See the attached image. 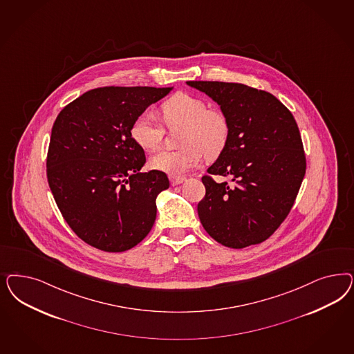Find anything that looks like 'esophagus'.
Here are the masks:
<instances>
[{"label":"esophagus","mask_w":354,"mask_h":354,"mask_svg":"<svg viewBox=\"0 0 354 354\" xmlns=\"http://www.w3.org/2000/svg\"><path fill=\"white\" fill-rule=\"evenodd\" d=\"M169 178H171V183L173 186L180 185V183H183L185 181L183 176H169Z\"/></svg>","instance_id":"34e87169"}]
</instances>
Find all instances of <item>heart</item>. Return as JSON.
I'll list each match as a JSON object with an SVG mask.
<instances>
[{"label": "heart", "mask_w": 354, "mask_h": 354, "mask_svg": "<svg viewBox=\"0 0 354 354\" xmlns=\"http://www.w3.org/2000/svg\"><path fill=\"white\" fill-rule=\"evenodd\" d=\"M160 114L168 129L183 127L180 137L183 147L153 155L149 160L153 169L178 176L199 165L205 153L208 159H215L228 146L232 133L228 114L208 106L202 97L178 92L161 104ZM130 134L138 146L155 151L161 146L164 127L153 113L146 111L134 120Z\"/></svg>", "instance_id": "heart-1"}]
</instances>
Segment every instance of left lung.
Wrapping results in <instances>:
<instances>
[{"mask_svg": "<svg viewBox=\"0 0 354 354\" xmlns=\"http://www.w3.org/2000/svg\"><path fill=\"white\" fill-rule=\"evenodd\" d=\"M228 114V146L202 177L198 215L218 243L242 249L270 239L289 215L306 173L296 120L272 93L242 83L189 80ZM214 175L229 176L216 183Z\"/></svg>", "mask_w": 354, "mask_h": 354, "instance_id": "1", "label": "left lung"}]
</instances>
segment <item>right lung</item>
Wrapping results in <instances>:
<instances>
[{"label":"right lung","mask_w":354,"mask_h":354,"mask_svg":"<svg viewBox=\"0 0 354 354\" xmlns=\"http://www.w3.org/2000/svg\"><path fill=\"white\" fill-rule=\"evenodd\" d=\"M171 87L106 86L87 91L57 115L46 155V178L68 227L92 248L121 252L152 228L164 171L140 173L145 151L130 129Z\"/></svg>","instance_id":"obj_1"}]
</instances>
